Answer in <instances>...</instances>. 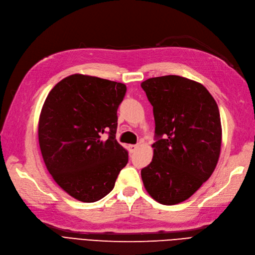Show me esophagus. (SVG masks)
<instances>
[{
  "label": "esophagus",
  "instance_id": "obj_1",
  "mask_svg": "<svg viewBox=\"0 0 255 255\" xmlns=\"http://www.w3.org/2000/svg\"><path fill=\"white\" fill-rule=\"evenodd\" d=\"M137 148H138V145H129L128 146V150L130 153H133Z\"/></svg>",
  "mask_w": 255,
  "mask_h": 255
}]
</instances>
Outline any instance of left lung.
<instances>
[{
    "label": "left lung",
    "instance_id": "8db88e82",
    "mask_svg": "<svg viewBox=\"0 0 255 255\" xmlns=\"http://www.w3.org/2000/svg\"><path fill=\"white\" fill-rule=\"evenodd\" d=\"M153 108V158L141 170L146 191L171 205L198 190L214 171L221 146L218 106L201 84L168 75L141 84Z\"/></svg>",
    "mask_w": 255,
    "mask_h": 255
}]
</instances>
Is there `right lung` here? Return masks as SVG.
Returning <instances> with one entry per match:
<instances>
[{
    "instance_id": "right-lung-1",
    "label": "right lung",
    "mask_w": 255,
    "mask_h": 255,
    "mask_svg": "<svg viewBox=\"0 0 255 255\" xmlns=\"http://www.w3.org/2000/svg\"><path fill=\"white\" fill-rule=\"evenodd\" d=\"M126 91L124 84L74 74L44 102L38 127L41 153L57 184L79 201L108 195L128 163V151L116 138Z\"/></svg>"
}]
</instances>
